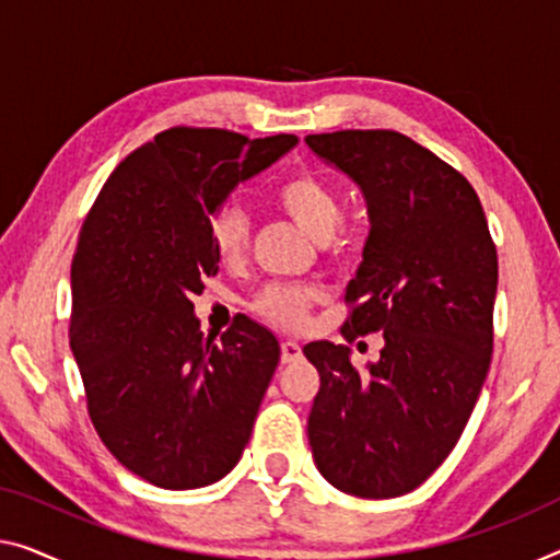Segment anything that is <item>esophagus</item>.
Here are the masks:
<instances>
[{
  "mask_svg": "<svg viewBox=\"0 0 560 560\" xmlns=\"http://www.w3.org/2000/svg\"><path fill=\"white\" fill-rule=\"evenodd\" d=\"M299 360H302V347H299L296 341L283 339L281 341V362L291 364V362H299Z\"/></svg>",
  "mask_w": 560,
  "mask_h": 560,
  "instance_id": "34e87169",
  "label": "esophagus"
}]
</instances>
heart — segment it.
Listing matches in <instances>:
<instances>
[{"mask_svg": "<svg viewBox=\"0 0 560 560\" xmlns=\"http://www.w3.org/2000/svg\"><path fill=\"white\" fill-rule=\"evenodd\" d=\"M277 206L299 229L308 233L319 244H339V226L345 219V203H341L339 190L327 178L316 173H294L277 188ZM213 252L219 261L229 269H236L246 261L248 248H252L254 223L246 208L236 200L215 206L211 219ZM319 299V289L302 287V283H269L258 291L254 299V308L264 319L279 327L294 329L302 327L308 306Z\"/></svg>", "mask_w": 560, "mask_h": 560, "instance_id": "1", "label": "heart"}]
</instances>
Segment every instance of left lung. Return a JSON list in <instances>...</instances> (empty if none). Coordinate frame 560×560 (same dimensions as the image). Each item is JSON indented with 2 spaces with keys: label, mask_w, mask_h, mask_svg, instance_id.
I'll list each match as a JSON object with an SVG mask.
<instances>
[{
  "label": "left lung",
  "mask_w": 560,
  "mask_h": 560,
  "mask_svg": "<svg viewBox=\"0 0 560 560\" xmlns=\"http://www.w3.org/2000/svg\"><path fill=\"white\" fill-rule=\"evenodd\" d=\"M306 145L360 186L370 215L341 334L385 339L366 370L345 345L304 347L322 380L308 445L341 493L397 498L453 453L488 377L495 244L470 183L402 132H322Z\"/></svg>",
  "instance_id": "1"
}]
</instances>
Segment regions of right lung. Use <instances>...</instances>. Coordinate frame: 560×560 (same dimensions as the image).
<instances>
[{
    "label": "right lung",
    "instance_id": "add662e5",
    "mask_svg": "<svg viewBox=\"0 0 560 560\" xmlns=\"http://www.w3.org/2000/svg\"><path fill=\"white\" fill-rule=\"evenodd\" d=\"M296 136L171 128L125 158L82 223L70 347L100 440L165 490L203 488L241 460L279 341L248 316L203 337L194 296L219 273L208 219Z\"/></svg>",
    "mask_w": 560,
    "mask_h": 560
}]
</instances>
